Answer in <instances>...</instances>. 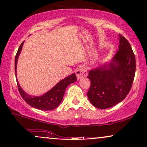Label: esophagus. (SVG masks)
<instances>
[{"instance_id":"1","label":"esophagus","mask_w":147,"mask_h":147,"mask_svg":"<svg viewBox=\"0 0 147 147\" xmlns=\"http://www.w3.org/2000/svg\"><path fill=\"white\" fill-rule=\"evenodd\" d=\"M76 74L78 80L86 78L88 76V71L85 66H79L76 71Z\"/></svg>"}]
</instances>
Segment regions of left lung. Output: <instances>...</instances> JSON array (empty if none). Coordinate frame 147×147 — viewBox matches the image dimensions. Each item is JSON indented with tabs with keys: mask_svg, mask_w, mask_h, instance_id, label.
<instances>
[{
	"mask_svg": "<svg viewBox=\"0 0 147 147\" xmlns=\"http://www.w3.org/2000/svg\"><path fill=\"white\" fill-rule=\"evenodd\" d=\"M118 51L111 61L90 70L91 84L87 95L100 109L111 108L129 93L135 75L136 60L129 42L119 35Z\"/></svg>",
	"mask_w": 147,
	"mask_h": 147,
	"instance_id": "left-lung-1",
	"label": "left lung"
}]
</instances>
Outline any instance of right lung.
<instances>
[{"label": "right lung", "mask_w": 147, "mask_h": 147, "mask_svg": "<svg viewBox=\"0 0 147 147\" xmlns=\"http://www.w3.org/2000/svg\"><path fill=\"white\" fill-rule=\"evenodd\" d=\"M24 41L21 44L20 47L18 49V51L16 54L15 59V76H17V64L19 56L21 53L22 48H23ZM77 80L76 74H72L67 77L61 80V81L58 82L56 85L52 88L51 90H49L40 96H30L27 94L22 88L20 86L19 82L17 79L18 89L20 92V94L23 98V100L32 107L37 108V109L41 110H51L57 108L61 104L63 100V97L65 93V89L69 84L75 82Z\"/></svg>", "instance_id": "obj_1"}]
</instances>
